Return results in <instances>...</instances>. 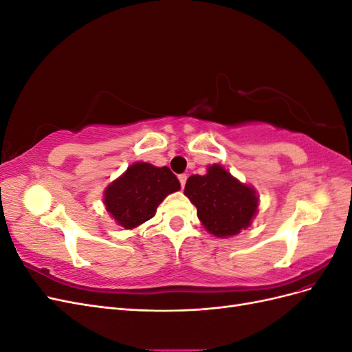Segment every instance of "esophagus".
I'll use <instances>...</instances> for the list:
<instances>
[{
	"label": "esophagus",
	"mask_w": 352,
	"mask_h": 352,
	"mask_svg": "<svg viewBox=\"0 0 352 352\" xmlns=\"http://www.w3.org/2000/svg\"><path fill=\"white\" fill-rule=\"evenodd\" d=\"M186 179H188V176H186L185 173H182V175H179V182H180V186H182V188H185V184H186Z\"/></svg>",
	"instance_id": "34e87169"
}]
</instances>
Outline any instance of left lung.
<instances>
[{
    "label": "left lung",
    "instance_id": "8db88e82",
    "mask_svg": "<svg viewBox=\"0 0 352 352\" xmlns=\"http://www.w3.org/2000/svg\"><path fill=\"white\" fill-rule=\"evenodd\" d=\"M185 195L197 207L204 228L219 238L238 235L248 228L258 207L255 190L232 177L220 164L210 166L204 176H190Z\"/></svg>",
    "mask_w": 352,
    "mask_h": 352
}]
</instances>
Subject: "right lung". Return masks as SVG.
<instances>
[{
  "label": "right lung",
  "mask_w": 352,
  "mask_h": 352,
  "mask_svg": "<svg viewBox=\"0 0 352 352\" xmlns=\"http://www.w3.org/2000/svg\"><path fill=\"white\" fill-rule=\"evenodd\" d=\"M179 189V180L168 167L135 163L105 189L104 204L120 226L133 229L153 219L160 202Z\"/></svg>",
  "instance_id": "1"
}]
</instances>
